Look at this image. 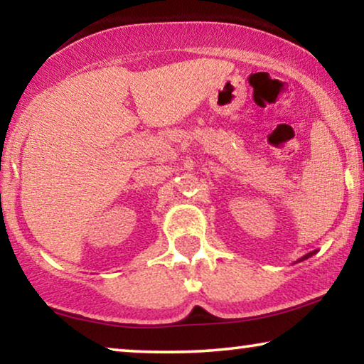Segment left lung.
Instances as JSON below:
<instances>
[{"label":"left lung","instance_id":"left-lung-1","mask_svg":"<svg viewBox=\"0 0 364 364\" xmlns=\"http://www.w3.org/2000/svg\"><path fill=\"white\" fill-rule=\"evenodd\" d=\"M316 252H318V250H313V252H310V253H306V255H303V257H301L300 260H298V262H303V260H306V258H310L311 255H315Z\"/></svg>","mask_w":364,"mask_h":364}]
</instances>
